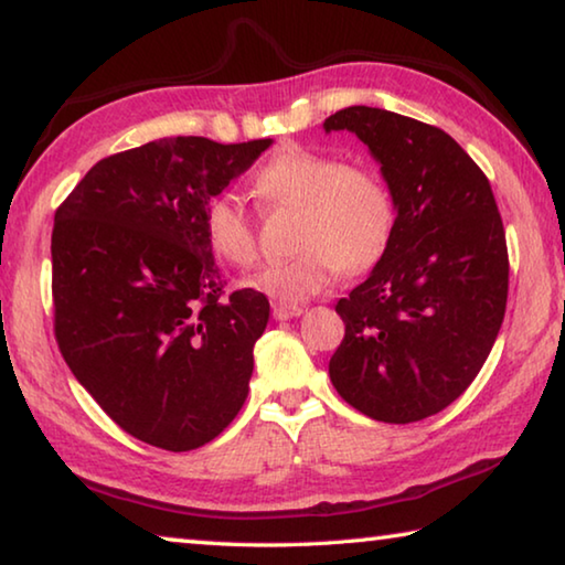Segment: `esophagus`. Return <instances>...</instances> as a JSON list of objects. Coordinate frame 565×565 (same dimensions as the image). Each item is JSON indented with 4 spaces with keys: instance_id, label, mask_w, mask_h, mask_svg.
I'll return each mask as SVG.
<instances>
[{
    "instance_id": "34e87169",
    "label": "esophagus",
    "mask_w": 565,
    "mask_h": 565,
    "mask_svg": "<svg viewBox=\"0 0 565 565\" xmlns=\"http://www.w3.org/2000/svg\"><path fill=\"white\" fill-rule=\"evenodd\" d=\"M271 313L276 321H286V319H294V317H301L303 309L301 306H286V303H274L271 306Z\"/></svg>"
}]
</instances>
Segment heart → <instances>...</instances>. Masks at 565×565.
<instances>
[{
	"instance_id": "obj_1",
	"label": "heart",
	"mask_w": 565,
	"mask_h": 565,
	"mask_svg": "<svg viewBox=\"0 0 565 565\" xmlns=\"http://www.w3.org/2000/svg\"><path fill=\"white\" fill-rule=\"evenodd\" d=\"M264 209H296L291 259L266 264L248 284L276 303L299 306L327 291L339 269L359 276L384 259L394 236V196L376 171L341 164L306 147H281L252 177ZM204 234L218 259L248 266L259 254L256 218L236 194L204 209Z\"/></svg>"
}]
</instances>
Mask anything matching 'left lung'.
I'll return each mask as SVG.
<instances>
[{
    "label": "left lung",
    "instance_id": "left-lung-1",
    "mask_svg": "<svg viewBox=\"0 0 565 565\" xmlns=\"http://www.w3.org/2000/svg\"><path fill=\"white\" fill-rule=\"evenodd\" d=\"M323 127L356 134L396 204L384 259L337 303L347 333L329 361L331 384L384 424L434 416L478 376L509 301L491 184L444 129L404 114L347 107Z\"/></svg>",
    "mask_w": 565,
    "mask_h": 565
}]
</instances>
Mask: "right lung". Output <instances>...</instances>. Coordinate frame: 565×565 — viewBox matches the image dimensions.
<instances>
[{
    "label": "right lung",
    "mask_w": 565,
    "mask_h": 565,
    "mask_svg": "<svg viewBox=\"0 0 565 565\" xmlns=\"http://www.w3.org/2000/svg\"><path fill=\"white\" fill-rule=\"evenodd\" d=\"M269 145L149 141L97 161L56 206V347L104 414L149 446H204L246 401L269 299L226 291L204 209Z\"/></svg>",
    "instance_id": "add662e5"
}]
</instances>
